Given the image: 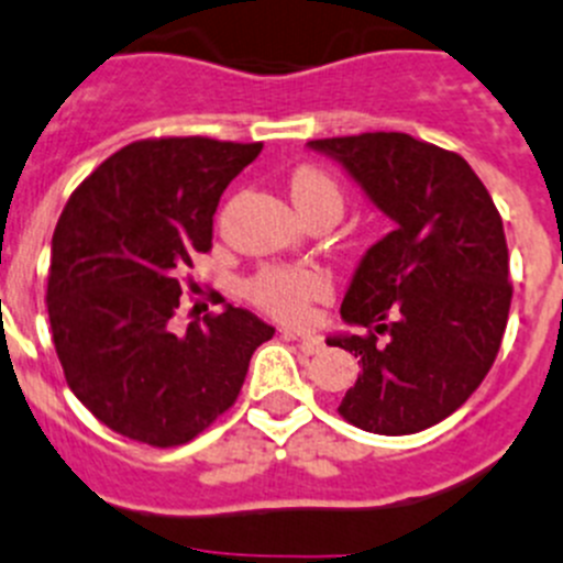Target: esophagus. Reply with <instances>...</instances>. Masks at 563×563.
I'll return each mask as SVG.
<instances>
[{
    "label": "esophagus",
    "mask_w": 563,
    "mask_h": 563,
    "mask_svg": "<svg viewBox=\"0 0 563 563\" xmlns=\"http://www.w3.org/2000/svg\"><path fill=\"white\" fill-rule=\"evenodd\" d=\"M280 335H283V339H286V341H297L299 350H302V353H308V355L319 353V350H322V346H324V341L319 339V335H311V333H297V330L283 328Z\"/></svg>",
    "instance_id": "esophagus-1"
}]
</instances>
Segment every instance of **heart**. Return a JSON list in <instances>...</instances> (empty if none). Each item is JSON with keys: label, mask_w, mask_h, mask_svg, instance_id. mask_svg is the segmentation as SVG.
Segmentation results:
<instances>
[{"label": "heart", "mask_w": 563, "mask_h": 563, "mask_svg": "<svg viewBox=\"0 0 563 563\" xmlns=\"http://www.w3.org/2000/svg\"><path fill=\"white\" fill-rule=\"evenodd\" d=\"M291 199L299 217L317 205H333L341 213V191L319 169H299L291 177ZM246 294L257 308L272 317L299 322L306 319L308 306L330 294V277L317 266H264L250 283Z\"/></svg>", "instance_id": "obj_1"}]
</instances>
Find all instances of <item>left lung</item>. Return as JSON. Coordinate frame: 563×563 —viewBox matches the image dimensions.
Masks as SVG:
<instances>
[{
  "instance_id": "8db88e82",
  "label": "left lung",
  "mask_w": 563,
  "mask_h": 563,
  "mask_svg": "<svg viewBox=\"0 0 563 563\" xmlns=\"http://www.w3.org/2000/svg\"><path fill=\"white\" fill-rule=\"evenodd\" d=\"M308 150L339 163L394 222L341 302V319L369 335H328L361 358L339 413L369 433H419L464 406L497 358L511 308L503 219L464 157L406 133L308 141Z\"/></svg>"
}]
</instances>
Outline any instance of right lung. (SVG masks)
Returning <instances> with one entry per match:
<instances>
[{
    "instance_id": "1",
    "label": "right lung",
    "mask_w": 563,
    "mask_h": 563,
    "mask_svg": "<svg viewBox=\"0 0 563 563\" xmlns=\"http://www.w3.org/2000/svg\"><path fill=\"white\" fill-rule=\"evenodd\" d=\"M264 144L135 141L71 194L52 235V341L68 388L102 424L175 448L228 411L275 328L224 302L175 333L183 266L210 250L219 197Z\"/></svg>"
}]
</instances>
